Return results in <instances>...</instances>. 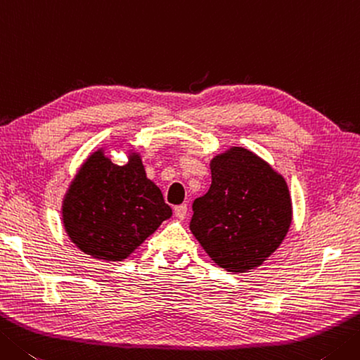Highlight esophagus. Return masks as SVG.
Segmentation results:
<instances>
[{"label":"esophagus","instance_id":"esophagus-1","mask_svg":"<svg viewBox=\"0 0 360 360\" xmlns=\"http://www.w3.org/2000/svg\"><path fill=\"white\" fill-rule=\"evenodd\" d=\"M187 215V206H176L174 207V217L178 218V220H184Z\"/></svg>","mask_w":360,"mask_h":360}]
</instances>
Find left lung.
I'll list each match as a JSON object with an SVG mask.
<instances>
[{"label":"left lung","mask_w":360,"mask_h":360,"mask_svg":"<svg viewBox=\"0 0 360 360\" xmlns=\"http://www.w3.org/2000/svg\"><path fill=\"white\" fill-rule=\"evenodd\" d=\"M212 184L193 201L190 231L214 262L246 273L269 259L292 224V198L284 176L243 146L210 160Z\"/></svg>","instance_id":"left-lung-1"}]
</instances>
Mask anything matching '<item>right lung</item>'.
<instances>
[{
    "instance_id": "right-lung-1",
    "label": "right lung",
    "mask_w": 360,
    "mask_h": 360,
    "mask_svg": "<svg viewBox=\"0 0 360 360\" xmlns=\"http://www.w3.org/2000/svg\"><path fill=\"white\" fill-rule=\"evenodd\" d=\"M100 148L84 160L62 201V223L84 255L122 262L172 217L160 188L146 178L142 156L129 150L117 165Z\"/></svg>"
}]
</instances>
